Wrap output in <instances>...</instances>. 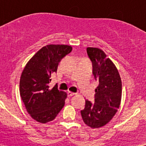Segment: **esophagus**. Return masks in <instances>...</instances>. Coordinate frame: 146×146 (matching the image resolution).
<instances>
[{
    "instance_id": "obj_1",
    "label": "esophagus",
    "mask_w": 146,
    "mask_h": 146,
    "mask_svg": "<svg viewBox=\"0 0 146 146\" xmlns=\"http://www.w3.org/2000/svg\"><path fill=\"white\" fill-rule=\"evenodd\" d=\"M75 95L74 93H72V92L68 91V93H67L68 97H71V96H73V95Z\"/></svg>"
}]
</instances>
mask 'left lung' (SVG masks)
Returning <instances> with one entry per match:
<instances>
[{"label": "left lung", "instance_id": "obj_1", "mask_svg": "<svg viewBox=\"0 0 146 146\" xmlns=\"http://www.w3.org/2000/svg\"><path fill=\"white\" fill-rule=\"evenodd\" d=\"M86 51L99 85L95 89V103L86 100L81 115L85 124L92 128H98L108 123L119 108L121 80L115 65L102 49L88 47Z\"/></svg>", "mask_w": 146, "mask_h": 146}]
</instances>
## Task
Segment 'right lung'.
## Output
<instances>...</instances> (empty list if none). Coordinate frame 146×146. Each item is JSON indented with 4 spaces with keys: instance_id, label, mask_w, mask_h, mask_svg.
<instances>
[{
    "instance_id": "obj_1",
    "label": "right lung",
    "mask_w": 146,
    "mask_h": 146,
    "mask_svg": "<svg viewBox=\"0 0 146 146\" xmlns=\"http://www.w3.org/2000/svg\"><path fill=\"white\" fill-rule=\"evenodd\" d=\"M71 51L68 45H46L29 60L23 71L20 95L27 111L38 122L53 121L64 106L66 93L56 86L50 89L48 83L60 62Z\"/></svg>"
}]
</instances>
